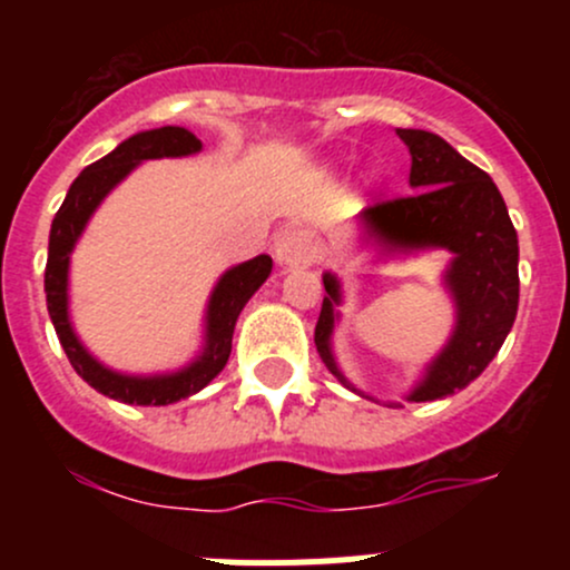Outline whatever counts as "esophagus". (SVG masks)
Masks as SVG:
<instances>
[{"mask_svg": "<svg viewBox=\"0 0 570 570\" xmlns=\"http://www.w3.org/2000/svg\"><path fill=\"white\" fill-rule=\"evenodd\" d=\"M317 256H320V243L308 228L286 226L284 232L275 237V258H278V264L297 267V264L317 262Z\"/></svg>", "mask_w": 570, "mask_h": 570, "instance_id": "1", "label": "esophagus"}]
</instances>
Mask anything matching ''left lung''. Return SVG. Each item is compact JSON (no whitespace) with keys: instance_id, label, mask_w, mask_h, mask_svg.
Here are the masks:
<instances>
[{"instance_id":"left-lung-1","label":"left lung","mask_w":570,"mask_h":570,"mask_svg":"<svg viewBox=\"0 0 570 570\" xmlns=\"http://www.w3.org/2000/svg\"><path fill=\"white\" fill-rule=\"evenodd\" d=\"M396 135L411 151L413 193L366 206V228L392 250L435 245L455 253L446 273L458 303L455 333L411 394L413 402H428L469 386L508 338L519 312V237L485 170L471 165L433 131L396 129ZM322 281L327 297L314 327V344L322 364L347 383L331 355L338 284L331 273Z\"/></svg>"}]
</instances>
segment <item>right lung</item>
<instances>
[{
  "instance_id": "right-lung-1",
  "label": "right lung",
  "mask_w": 570,
  "mask_h": 570,
  "mask_svg": "<svg viewBox=\"0 0 570 570\" xmlns=\"http://www.w3.org/2000/svg\"><path fill=\"white\" fill-rule=\"evenodd\" d=\"M195 151H200V140L193 131L181 129V126H163V129L140 131V135L120 142L105 159L88 165L77 176V181L71 184L60 212L51 220L43 286L46 306H49V317L57 331V338H60L68 361H71V366L85 383H90L96 392L112 396V400L129 402V405H170V402H178L184 396L200 392L226 366L228 355H232V336L239 312H243L253 292L267 281L269 269H273V258L256 256L223 275L209 301L204 355L195 364H189L187 370L176 372V375H118V372L105 370L79 344L77 333L71 331V322H68V256H71L73 243L82 234L88 217L94 215V209L101 204V198H105L109 189L129 174L137 163L159 157H187V154Z\"/></svg>"
}]
</instances>
